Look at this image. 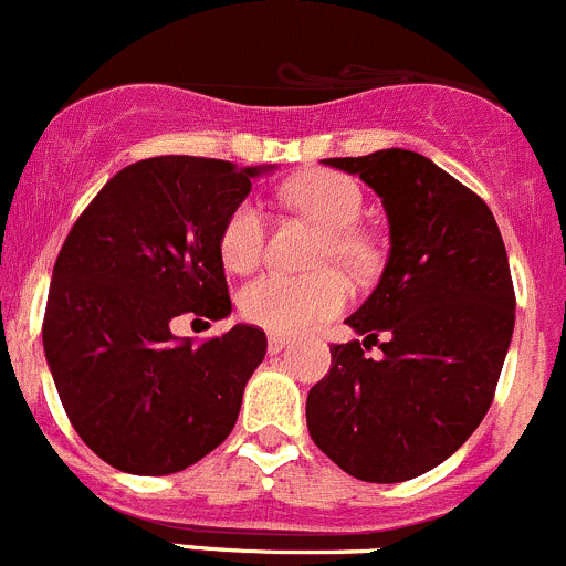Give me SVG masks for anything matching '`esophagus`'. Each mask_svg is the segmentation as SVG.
Returning <instances> with one entry per match:
<instances>
[{"label":"esophagus","mask_w":566,"mask_h":566,"mask_svg":"<svg viewBox=\"0 0 566 566\" xmlns=\"http://www.w3.org/2000/svg\"><path fill=\"white\" fill-rule=\"evenodd\" d=\"M286 347H289L286 336H280V333H272V336H269V353H280V349H286Z\"/></svg>","instance_id":"obj_1"}]
</instances>
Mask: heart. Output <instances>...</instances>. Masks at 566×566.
Masks as SVG:
<instances>
[{"label":"heart","mask_w":566,"mask_h":566,"mask_svg":"<svg viewBox=\"0 0 566 566\" xmlns=\"http://www.w3.org/2000/svg\"><path fill=\"white\" fill-rule=\"evenodd\" d=\"M283 199L319 228H325L319 258L342 266H360L369 258V239L355 228L364 197L355 180L338 171H308L283 186ZM266 244V219L252 199H241L219 233V255L230 272L258 266ZM349 286L338 272L297 274L266 272L239 292V311L247 322L272 333H303L331 319L347 305Z\"/></svg>","instance_id":"b5f03b06"}]
</instances>
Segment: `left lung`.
<instances>
[{"instance_id":"obj_1","label":"left lung","mask_w":566,"mask_h":566,"mask_svg":"<svg viewBox=\"0 0 566 566\" xmlns=\"http://www.w3.org/2000/svg\"><path fill=\"white\" fill-rule=\"evenodd\" d=\"M325 164L384 199L391 252L347 319L367 338L333 344L331 373L308 391L311 439L358 481H411L450 459L492 406L514 333L509 255L486 202L424 155ZM373 343L380 359L366 355Z\"/></svg>"}]
</instances>
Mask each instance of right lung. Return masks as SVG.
I'll return each mask as SVG.
<instances>
[{"mask_svg": "<svg viewBox=\"0 0 566 566\" xmlns=\"http://www.w3.org/2000/svg\"><path fill=\"white\" fill-rule=\"evenodd\" d=\"M258 171L191 155L138 160L102 186L57 252L46 364L69 422L116 470H186L239 419L266 333L235 325L193 344L169 325L233 308L219 233Z\"/></svg>", "mask_w": 566, "mask_h": 566, "instance_id": "add662e5", "label": "right lung"}]
</instances>
